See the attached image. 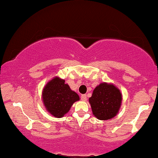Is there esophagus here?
<instances>
[{"mask_svg":"<svg viewBox=\"0 0 158 158\" xmlns=\"http://www.w3.org/2000/svg\"><path fill=\"white\" fill-rule=\"evenodd\" d=\"M81 100L83 101V102H85L87 100V96L86 94H82L81 96Z\"/></svg>","mask_w":158,"mask_h":158,"instance_id":"obj_1","label":"esophagus"}]
</instances>
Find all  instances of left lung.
<instances>
[{
	"label": "left lung",
	"mask_w": 158,
	"mask_h": 158,
	"mask_svg": "<svg viewBox=\"0 0 158 158\" xmlns=\"http://www.w3.org/2000/svg\"><path fill=\"white\" fill-rule=\"evenodd\" d=\"M89 102L95 117L102 120H109L118 113L122 94L115 85L103 82L94 89Z\"/></svg>",
	"instance_id": "obj_1"
}]
</instances>
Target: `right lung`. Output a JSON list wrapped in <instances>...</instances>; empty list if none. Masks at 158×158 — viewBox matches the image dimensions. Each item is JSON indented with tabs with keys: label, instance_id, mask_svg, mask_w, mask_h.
Returning a JSON list of instances; mask_svg holds the SVG:
<instances>
[{
	"label": "right lung",
	"instance_id": "right-lung-1",
	"mask_svg": "<svg viewBox=\"0 0 158 158\" xmlns=\"http://www.w3.org/2000/svg\"><path fill=\"white\" fill-rule=\"evenodd\" d=\"M43 104L55 118H61L69 111L74 102L79 101L76 92L71 90L65 81L58 77L48 82L43 90Z\"/></svg>",
	"mask_w": 158,
	"mask_h": 158
}]
</instances>
